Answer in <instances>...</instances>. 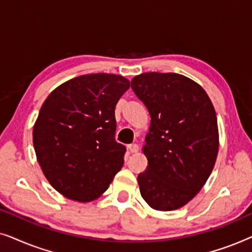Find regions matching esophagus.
Returning a JSON list of instances; mask_svg holds the SVG:
<instances>
[{
    "instance_id": "esophagus-1",
    "label": "esophagus",
    "mask_w": 252,
    "mask_h": 252,
    "mask_svg": "<svg viewBox=\"0 0 252 252\" xmlns=\"http://www.w3.org/2000/svg\"><path fill=\"white\" fill-rule=\"evenodd\" d=\"M128 150L130 153H137L139 151V146H137L136 143H132L128 146Z\"/></svg>"
}]
</instances>
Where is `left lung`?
Here are the masks:
<instances>
[{
    "mask_svg": "<svg viewBox=\"0 0 252 252\" xmlns=\"http://www.w3.org/2000/svg\"><path fill=\"white\" fill-rule=\"evenodd\" d=\"M130 87L151 117L142 149L148 166L137 177L141 196L155 210H177L197 195L215 166V108L201 86L178 73H142Z\"/></svg>",
    "mask_w": 252,
    "mask_h": 252,
    "instance_id": "8db88e82",
    "label": "left lung"
}]
</instances>
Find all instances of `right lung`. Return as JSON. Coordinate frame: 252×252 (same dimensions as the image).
Wrapping results in <instances>:
<instances>
[{
	"instance_id": "right-lung-1",
	"label": "right lung",
	"mask_w": 252,
	"mask_h": 252,
	"mask_svg": "<svg viewBox=\"0 0 252 252\" xmlns=\"http://www.w3.org/2000/svg\"><path fill=\"white\" fill-rule=\"evenodd\" d=\"M128 88L122 75H80L51 92L41 106L34 150L44 177L65 197H99L123 167L126 147L115 139V109Z\"/></svg>"
}]
</instances>
